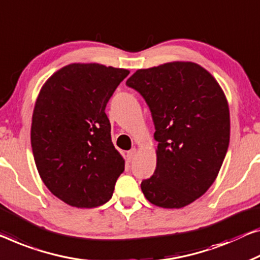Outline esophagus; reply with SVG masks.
<instances>
[{
	"label": "esophagus",
	"mask_w": 260,
	"mask_h": 260,
	"mask_svg": "<svg viewBox=\"0 0 260 260\" xmlns=\"http://www.w3.org/2000/svg\"><path fill=\"white\" fill-rule=\"evenodd\" d=\"M135 155H137V149L132 148L131 150H128V152H127V160H128L129 162L133 161V158H134Z\"/></svg>",
	"instance_id": "obj_1"
}]
</instances>
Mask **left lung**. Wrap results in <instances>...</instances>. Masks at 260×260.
Segmentation results:
<instances>
[{"mask_svg": "<svg viewBox=\"0 0 260 260\" xmlns=\"http://www.w3.org/2000/svg\"><path fill=\"white\" fill-rule=\"evenodd\" d=\"M152 113L157 162L141 190L161 208L192 203L214 183L230 141V113L218 83L202 67L174 61L138 70L126 81Z\"/></svg>", "mask_w": 260, "mask_h": 260, "instance_id": "8db88e82", "label": "left lung"}]
</instances>
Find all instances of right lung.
Listing matches in <instances>:
<instances>
[{"label": "right lung", "instance_id": "1", "mask_svg": "<svg viewBox=\"0 0 260 260\" xmlns=\"http://www.w3.org/2000/svg\"><path fill=\"white\" fill-rule=\"evenodd\" d=\"M128 70L71 64L46 81L31 123L35 164L46 188L77 208L111 200L125 161L111 140L105 108Z\"/></svg>", "mask_w": 260, "mask_h": 260}]
</instances>
